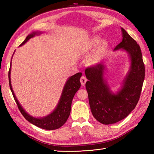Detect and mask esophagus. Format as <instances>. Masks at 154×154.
<instances>
[{
    "label": "esophagus",
    "mask_w": 154,
    "mask_h": 154,
    "mask_svg": "<svg viewBox=\"0 0 154 154\" xmlns=\"http://www.w3.org/2000/svg\"><path fill=\"white\" fill-rule=\"evenodd\" d=\"M80 81H81V85H85V83H86V82H87V78L85 76H82L81 77Z\"/></svg>",
    "instance_id": "1"
}]
</instances>
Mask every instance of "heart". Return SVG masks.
Masks as SVG:
<instances>
[{"instance_id": "obj_1", "label": "heart", "mask_w": 154, "mask_h": 154, "mask_svg": "<svg viewBox=\"0 0 154 154\" xmlns=\"http://www.w3.org/2000/svg\"><path fill=\"white\" fill-rule=\"evenodd\" d=\"M100 42V38L95 36L93 38H92L89 42V43L87 44L86 47V50L89 51L91 50H93V48H95L97 45L99 44ZM108 46H109V44H108V42L106 40H102L99 44V47H98L97 50L95 53L93 55L92 57H91V60L92 62H97L99 60H100L101 58L103 57V55L105 54V52L107 50Z\"/></svg>"}]
</instances>
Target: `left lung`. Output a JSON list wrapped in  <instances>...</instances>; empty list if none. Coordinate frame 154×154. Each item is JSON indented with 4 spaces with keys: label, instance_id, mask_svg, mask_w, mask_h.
Instances as JSON below:
<instances>
[{
    "label": "left lung",
    "instance_id": "left-lung-1",
    "mask_svg": "<svg viewBox=\"0 0 154 154\" xmlns=\"http://www.w3.org/2000/svg\"><path fill=\"white\" fill-rule=\"evenodd\" d=\"M122 40L114 50L122 49L128 54L131 65L123 85L116 94L110 90L103 75L104 65L98 63L85 69V84L91 110L97 120L103 124L118 122L135 109L141 94L145 77V67L141 49L124 28Z\"/></svg>",
    "mask_w": 154,
    "mask_h": 154
}]
</instances>
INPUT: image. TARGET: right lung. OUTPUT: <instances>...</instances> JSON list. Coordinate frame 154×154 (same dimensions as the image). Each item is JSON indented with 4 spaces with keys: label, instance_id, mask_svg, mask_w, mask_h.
Masks as SVG:
<instances>
[{
    "label": "right lung",
    "instance_id": "1",
    "mask_svg": "<svg viewBox=\"0 0 154 154\" xmlns=\"http://www.w3.org/2000/svg\"><path fill=\"white\" fill-rule=\"evenodd\" d=\"M40 33L38 32H32V34H29L25 40L20 45H24L26 42H28L30 38H33L35 35H38ZM11 67L9 69L8 71V81H9V85L11 90L12 91V95L14 97V99L16 101V103L17 104L19 110L26 119L29 122L33 124L34 125L40 128L45 130H56L59 128L61 127L66 122L69 116L71 108V103L72 100L73 99L75 94L76 93L77 91L81 87L80 83V78L82 75L81 73H77L75 74L73 76L69 78L67 82L65 83L64 88L62 91V94L61 98L59 101L57 106L55 108V110L49 115L38 119L30 116V114H28L26 111L23 109V108L20 105V104L18 103V101L16 99L14 91L12 90L11 81Z\"/></svg>",
    "mask_w": 154,
    "mask_h": 154
}]
</instances>
